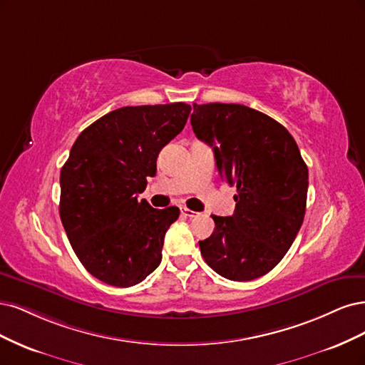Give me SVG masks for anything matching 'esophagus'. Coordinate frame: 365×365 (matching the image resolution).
<instances>
[{"label":"esophagus","instance_id":"34e87169","mask_svg":"<svg viewBox=\"0 0 365 365\" xmlns=\"http://www.w3.org/2000/svg\"><path fill=\"white\" fill-rule=\"evenodd\" d=\"M180 210H182V215L187 217V218H194V217L198 215V212H194V210L187 209V207H180Z\"/></svg>","mask_w":365,"mask_h":365}]
</instances>
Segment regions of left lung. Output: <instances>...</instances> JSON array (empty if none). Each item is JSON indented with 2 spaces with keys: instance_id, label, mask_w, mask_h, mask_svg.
Segmentation results:
<instances>
[{
  "instance_id": "left-lung-1",
  "label": "left lung",
  "mask_w": 365,
  "mask_h": 365,
  "mask_svg": "<svg viewBox=\"0 0 365 365\" xmlns=\"http://www.w3.org/2000/svg\"><path fill=\"white\" fill-rule=\"evenodd\" d=\"M195 136L212 147L221 180L237 186L232 217H217L198 241L206 264L235 282L267 274L282 261L307 210L308 167L287 128L242 104H192Z\"/></svg>"
}]
</instances>
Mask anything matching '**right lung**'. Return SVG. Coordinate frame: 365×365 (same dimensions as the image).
<instances>
[{"instance_id": "add662e5", "label": "right lung", "mask_w": 365, "mask_h": 365, "mask_svg": "<svg viewBox=\"0 0 365 365\" xmlns=\"http://www.w3.org/2000/svg\"><path fill=\"white\" fill-rule=\"evenodd\" d=\"M190 112L185 103L127 106L76 139L61 171L58 214L80 262L104 284L133 287L162 261L163 238L180 210L155 209L138 195Z\"/></svg>"}]
</instances>
